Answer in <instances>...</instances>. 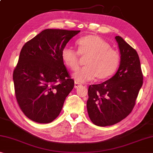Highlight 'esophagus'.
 Wrapping results in <instances>:
<instances>
[{
	"mask_svg": "<svg viewBox=\"0 0 153 153\" xmlns=\"http://www.w3.org/2000/svg\"><path fill=\"white\" fill-rule=\"evenodd\" d=\"M81 85H82L81 83H78V82L75 81V83H74V88H75V89L78 88L79 87L81 86Z\"/></svg>",
	"mask_w": 153,
	"mask_h": 153,
	"instance_id": "obj_1",
	"label": "esophagus"
}]
</instances>
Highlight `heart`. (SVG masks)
I'll list each match as a JSON object with an SVG mask.
<instances>
[{"mask_svg":"<svg viewBox=\"0 0 153 153\" xmlns=\"http://www.w3.org/2000/svg\"><path fill=\"white\" fill-rule=\"evenodd\" d=\"M77 52L68 46L61 51L63 63L72 71L79 65V55H87L85 66L76 70L73 78L76 82L84 83L96 76L98 79H107L117 69L120 57L117 51L111 48L108 42L98 36L90 34L76 41Z\"/></svg>","mask_w":153,"mask_h":153,"instance_id":"obj_1","label":"heart"}]
</instances>
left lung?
Returning a JSON list of instances; mask_svg holds the SVG:
<instances>
[{"instance_id": "obj_1", "label": "left lung", "mask_w": 153, "mask_h": 153, "mask_svg": "<svg viewBox=\"0 0 153 153\" xmlns=\"http://www.w3.org/2000/svg\"><path fill=\"white\" fill-rule=\"evenodd\" d=\"M120 52V64L116 74L88 88L87 109L92 123L111 126L128 116L135 107L143 84L140 61L135 49L121 37L116 36Z\"/></svg>"}]
</instances>
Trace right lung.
Masks as SVG:
<instances>
[{
  "instance_id": "obj_1",
  "label": "right lung",
  "mask_w": 153,
  "mask_h": 153,
  "mask_svg": "<svg viewBox=\"0 0 153 153\" xmlns=\"http://www.w3.org/2000/svg\"><path fill=\"white\" fill-rule=\"evenodd\" d=\"M79 32L45 29L23 46L13 80L18 104L31 120L50 123L59 115L74 85L61 51Z\"/></svg>"
}]
</instances>
